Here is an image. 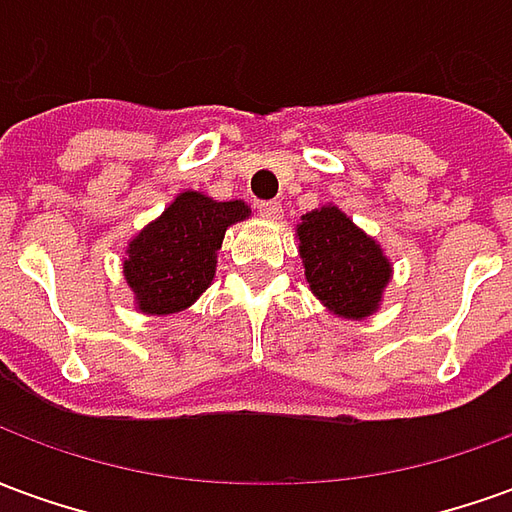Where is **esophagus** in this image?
I'll return each instance as SVG.
<instances>
[{"instance_id": "obj_1", "label": "esophagus", "mask_w": 512, "mask_h": 512, "mask_svg": "<svg viewBox=\"0 0 512 512\" xmlns=\"http://www.w3.org/2000/svg\"><path fill=\"white\" fill-rule=\"evenodd\" d=\"M257 211H260L263 219H279V216H282V205H279L277 200L260 202V205H257Z\"/></svg>"}]
</instances>
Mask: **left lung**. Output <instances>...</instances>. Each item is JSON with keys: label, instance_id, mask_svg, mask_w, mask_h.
Listing matches in <instances>:
<instances>
[{"label": "left lung", "instance_id": "obj_1", "mask_svg": "<svg viewBox=\"0 0 512 512\" xmlns=\"http://www.w3.org/2000/svg\"><path fill=\"white\" fill-rule=\"evenodd\" d=\"M304 277L315 299L337 318L376 315L392 282V263L373 235L337 205H321L296 224Z\"/></svg>", "mask_w": 512, "mask_h": 512}]
</instances>
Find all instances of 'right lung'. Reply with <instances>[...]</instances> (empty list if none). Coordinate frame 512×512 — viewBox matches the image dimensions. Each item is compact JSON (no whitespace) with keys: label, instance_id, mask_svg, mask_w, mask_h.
Instances as JSON below:
<instances>
[{"label":"right lung","instance_id":"obj_1","mask_svg":"<svg viewBox=\"0 0 512 512\" xmlns=\"http://www.w3.org/2000/svg\"><path fill=\"white\" fill-rule=\"evenodd\" d=\"M252 216L244 200L219 202L202 191L175 200L128 241L123 277L142 315L189 310L208 290L227 227Z\"/></svg>","mask_w":512,"mask_h":512}]
</instances>
